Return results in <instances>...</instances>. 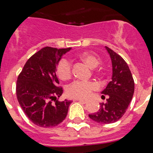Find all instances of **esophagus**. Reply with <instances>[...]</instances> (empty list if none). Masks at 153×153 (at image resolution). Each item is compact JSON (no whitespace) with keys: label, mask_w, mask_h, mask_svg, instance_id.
I'll return each mask as SVG.
<instances>
[{"label":"esophagus","mask_w":153,"mask_h":153,"mask_svg":"<svg viewBox=\"0 0 153 153\" xmlns=\"http://www.w3.org/2000/svg\"><path fill=\"white\" fill-rule=\"evenodd\" d=\"M77 101H78L79 102L82 103V104H86V103H87V100H83V99H77Z\"/></svg>","instance_id":"34e87169"}]
</instances>
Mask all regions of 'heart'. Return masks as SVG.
<instances>
[{"instance_id":"heart-1","label":"heart","mask_w":153,"mask_h":153,"mask_svg":"<svg viewBox=\"0 0 153 153\" xmlns=\"http://www.w3.org/2000/svg\"><path fill=\"white\" fill-rule=\"evenodd\" d=\"M79 59L90 68H95L99 64V58L90 52H83L78 56ZM57 75L62 81H67L72 77V65L67 59H61L56 67ZM98 86L92 81H76L70 84L67 89L68 96L73 98H86L96 90Z\"/></svg>"}]
</instances>
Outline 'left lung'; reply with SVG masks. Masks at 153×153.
I'll use <instances>...</instances> for the list:
<instances>
[{
    "label": "left lung",
    "mask_w": 153,
    "mask_h": 153,
    "mask_svg": "<svg viewBox=\"0 0 153 153\" xmlns=\"http://www.w3.org/2000/svg\"><path fill=\"white\" fill-rule=\"evenodd\" d=\"M110 55L112 65V80L101 92L102 98L107 96L106 103L100 104L98 112L89 117L99 124H112L120 119L132 101L135 83L129 67L121 56L105 47Z\"/></svg>",
    "instance_id": "1"
}]
</instances>
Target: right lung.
<instances>
[{
	"instance_id": "right-lung-1",
	"label": "right lung",
	"mask_w": 153,
	"mask_h": 153,
	"mask_svg": "<svg viewBox=\"0 0 153 153\" xmlns=\"http://www.w3.org/2000/svg\"><path fill=\"white\" fill-rule=\"evenodd\" d=\"M71 49L46 47L29 58L18 77L16 95L27 118L41 127L61 124L67 115L71 101H58L63 89L56 76V67Z\"/></svg>"
}]
</instances>
